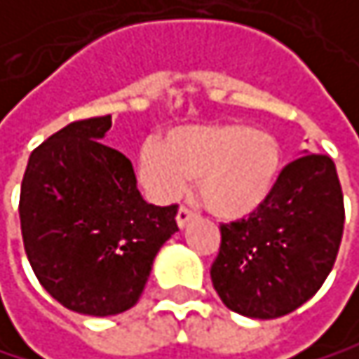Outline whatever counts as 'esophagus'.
<instances>
[{"label":"esophagus","instance_id":"34e87169","mask_svg":"<svg viewBox=\"0 0 359 359\" xmlns=\"http://www.w3.org/2000/svg\"><path fill=\"white\" fill-rule=\"evenodd\" d=\"M194 217H196V215H194L189 208L181 206V208H178V212H176V225L183 229V227H187V225H189V221H191Z\"/></svg>","mask_w":359,"mask_h":359}]
</instances>
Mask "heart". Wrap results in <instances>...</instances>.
Instances as JSON below:
<instances>
[{
	"mask_svg": "<svg viewBox=\"0 0 359 359\" xmlns=\"http://www.w3.org/2000/svg\"><path fill=\"white\" fill-rule=\"evenodd\" d=\"M280 168L278 138L238 121L172 128L163 142L144 140L136 159L138 181L153 200H176L198 178L202 204L221 219L257 212L273 194Z\"/></svg>",
	"mask_w": 359,
	"mask_h": 359,
	"instance_id": "heart-1",
	"label": "heart"
}]
</instances>
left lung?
Masks as SVG:
<instances>
[{
  "label": "left lung",
  "mask_w": 359,
  "mask_h": 359,
  "mask_svg": "<svg viewBox=\"0 0 359 359\" xmlns=\"http://www.w3.org/2000/svg\"><path fill=\"white\" fill-rule=\"evenodd\" d=\"M343 225L334 161L305 151L280 172L273 194L250 219L221 227L212 286L236 313L282 318L322 288L337 261Z\"/></svg>",
  "instance_id": "1"
}]
</instances>
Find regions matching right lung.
Segmentation results:
<instances>
[{"mask_svg":"<svg viewBox=\"0 0 359 359\" xmlns=\"http://www.w3.org/2000/svg\"><path fill=\"white\" fill-rule=\"evenodd\" d=\"M111 115L73 121L29 157L20 187L27 259L60 305L117 316L140 299L159 248L178 231L176 206L147 204L130 159L102 138Z\"/></svg>","mask_w":359,"mask_h":359,"instance_id":"add662e5","label":"right lung"}]
</instances>
